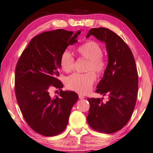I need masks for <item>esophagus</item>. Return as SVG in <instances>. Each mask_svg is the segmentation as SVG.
Returning a JSON list of instances; mask_svg holds the SVG:
<instances>
[{
  "label": "esophagus",
  "instance_id": "obj_1",
  "mask_svg": "<svg viewBox=\"0 0 153 153\" xmlns=\"http://www.w3.org/2000/svg\"><path fill=\"white\" fill-rule=\"evenodd\" d=\"M79 98L80 99H84L85 98V96L83 94H79Z\"/></svg>",
  "mask_w": 153,
  "mask_h": 153
}]
</instances>
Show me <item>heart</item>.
Masks as SVG:
<instances>
[{"instance_id": "heart-1", "label": "heart", "mask_w": 153, "mask_h": 153, "mask_svg": "<svg viewBox=\"0 0 153 153\" xmlns=\"http://www.w3.org/2000/svg\"><path fill=\"white\" fill-rule=\"evenodd\" d=\"M77 52L83 59L88 60L86 71L85 74L74 73L67 77L65 84L71 91L79 93H87L91 89L97 76L102 75L106 69L107 62L104 58L103 50L99 43L94 41L85 42L78 47ZM75 65V59L70 52L66 50L61 54L60 58V65L66 73H70L73 70Z\"/></svg>"}]
</instances>
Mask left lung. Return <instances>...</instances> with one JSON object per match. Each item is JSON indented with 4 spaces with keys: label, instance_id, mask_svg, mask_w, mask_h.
<instances>
[{
    "label": "left lung",
    "instance_id": "1",
    "mask_svg": "<svg viewBox=\"0 0 153 153\" xmlns=\"http://www.w3.org/2000/svg\"><path fill=\"white\" fill-rule=\"evenodd\" d=\"M91 35L106 44L108 65L96 93L108 95V100L88 98L90 108L86 120L94 131L114 133L127 124L136 105L139 88L136 64L130 48L113 31L94 28L86 37Z\"/></svg>",
    "mask_w": 153,
    "mask_h": 153
}]
</instances>
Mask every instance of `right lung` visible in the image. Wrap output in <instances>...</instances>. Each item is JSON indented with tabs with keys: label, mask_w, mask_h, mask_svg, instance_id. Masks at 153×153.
<instances>
[{
	"label": "right lung",
	"mask_w": 153,
	"mask_h": 153,
	"mask_svg": "<svg viewBox=\"0 0 153 153\" xmlns=\"http://www.w3.org/2000/svg\"><path fill=\"white\" fill-rule=\"evenodd\" d=\"M80 33L57 29L39 34L16 63L14 90L20 110L28 126L43 136H56L65 131L79 99L74 92L61 90L62 83L57 77L61 54L78 41ZM52 87L60 90L59 97L50 96Z\"/></svg>",
	"instance_id": "add662e5"
}]
</instances>
